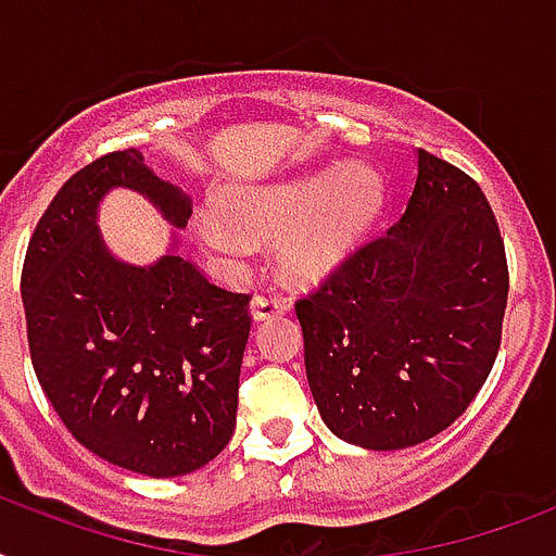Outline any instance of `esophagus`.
<instances>
[{"label":"esophagus","mask_w":556,"mask_h":556,"mask_svg":"<svg viewBox=\"0 0 556 556\" xmlns=\"http://www.w3.org/2000/svg\"><path fill=\"white\" fill-rule=\"evenodd\" d=\"M291 305L282 294H265V296H253L251 303V314L253 320H268V317H279V314H286Z\"/></svg>","instance_id":"34e87169"}]
</instances>
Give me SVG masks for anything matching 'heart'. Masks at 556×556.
Instances as JSON below:
<instances>
[{
    "mask_svg": "<svg viewBox=\"0 0 556 556\" xmlns=\"http://www.w3.org/2000/svg\"><path fill=\"white\" fill-rule=\"evenodd\" d=\"M387 201V185L369 164H346L294 178L286 185L253 187L227 195V216L207 210L201 236L218 253L244 251L239 227L256 236H279V262L296 279L329 274L375 225Z\"/></svg>",
    "mask_w": 556,
    "mask_h": 556,
    "instance_id": "heart-1",
    "label": "heart"
}]
</instances>
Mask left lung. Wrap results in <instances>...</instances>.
Listing matches in <instances>:
<instances>
[{
	"mask_svg": "<svg viewBox=\"0 0 556 556\" xmlns=\"http://www.w3.org/2000/svg\"><path fill=\"white\" fill-rule=\"evenodd\" d=\"M505 305V242L482 187L418 150L401 218L294 305L326 427L366 450L447 430L491 375Z\"/></svg>",
	"mask_w": 556,
	"mask_h": 556,
	"instance_id": "8db88e82",
	"label": "left lung"
}]
</instances>
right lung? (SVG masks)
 Wrapping results in <instances>:
<instances>
[{"mask_svg": "<svg viewBox=\"0 0 556 556\" xmlns=\"http://www.w3.org/2000/svg\"><path fill=\"white\" fill-rule=\"evenodd\" d=\"M129 187L185 227L190 195L161 181L138 150L100 155L48 204L22 265L30 364L65 430L132 473L185 476L227 447L251 294L213 286L169 251L155 265L115 260L98 207Z\"/></svg>", "mask_w": 556, "mask_h": 556, "instance_id": "1", "label": "right lung"}]
</instances>
